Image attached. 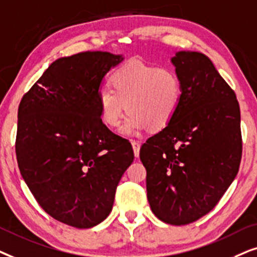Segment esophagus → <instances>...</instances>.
I'll list each match as a JSON object with an SVG mask.
<instances>
[{
    "label": "esophagus",
    "instance_id": "1",
    "mask_svg": "<svg viewBox=\"0 0 257 257\" xmlns=\"http://www.w3.org/2000/svg\"><path fill=\"white\" fill-rule=\"evenodd\" d=\"M132 146H133V149H134L135 157H139L140 156V147H141V145H140L138 141H132Z\"/></svg>",
    "mask_w": 257,
    "mask_h": 257
}]
</instances>
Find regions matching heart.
Segmentation results:
<instances>
[{"label": "heart", "mask_w": 257, "mask_h": 257, "mask_svg": "<svg viewBox=\"0 0 257 257\" xmlns=\"http://www.w3.org/2000/svg\"><path fill=\"white\" fill-rule=\"evenodd\" d=\"M111 83L114 89L98 91L101 118L116 128L128 109L131 114L121 129L124 135H139L148 126L152 131L166 128L182 103V83L170 68L132 61L112 74Z\"/></svg>", "instance_id": "b5f03b06"}]
</instances>
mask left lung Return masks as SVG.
Instances as JSON below:
<instances>
[{
    "mask_svg": "<svg viewBox=\"0 0 257 257\" xmlns=\"http://www.w3.org/2000/svg\"><path fill=\"white\" fill-rule=\"evenodd\" d=\"M182 83L175 118L140 149L147 197L161 221L183 225L213 210L237 175L242 157L240 105L206 55L172 59Z\"/></svg>",
    "mask_w": 257,
    "mask_h": 257,
    "instance_id": "1",
    "label": "left lung"
}]
</instances>
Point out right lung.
<instances>
[{
    "label": "right lung",
    "mask_w": 257,
    "mask_h": 257,
    "mask_svg": "<svg viewBox=\"0 0 257 257\" xmlns=\"http://www.w3.org/2000/svg\"><path fill=\"white\" fill-rule=\"evenodd\" d=\"M121 55L85 51L56 60L23 95L17 112L16 159L42 209L75 228L110 214L131 142L102 122L97 95Z\"/></svg>",
    "instance_id": "right-lung-1"
}]
</instances>
